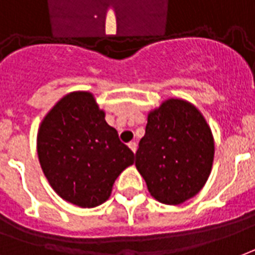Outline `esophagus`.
<instances>
[{
  "label": "esophagus",
  "instance_id": "esophagus-1",
  "mask_svg": "<svg viewBox=\"0 0 255 255\" xmlns=\"http://www.w3.org/2000/svg\"><path fill=\"white\" fill-rule=\"evenodd\" d=\"M128 147H129V148L132 150V152H136V150H137L136 142H129V143H128Z\"/></svg>",
  "mask_w": 255,
  "mask_h": 255
}]
</instances>
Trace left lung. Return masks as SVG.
I'll return each instance as SVG.
<instances>
[{"label":"left lung","mask_w":255,"mask_h":255,"mask_svg":"<svg viewBox=\"0 0 255 255\" xmlns=\"http://www.w3.org/2000/svg\"><path fill=\"white\" fill-rule=\"evenodd\" d=\"M214 154V136L199 109L170 99L148 113L135 165L154 199L177 205L205 185Z\"/></svg>","instance_id":"left-lung-1"}]
</instances>
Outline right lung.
<instances>
[{"label":"right lung","mask_w":255,"mask_h":255,"mask_svg":"<svg viewBox=\"0 0 255 255\" xmlns=\"http://www.w3.org/2000/svg\"><path fill=\"white\" fill-rule=\"evenodd\" d=\"M37 155L52 189L82 208L105 203L115 180L135 159L88 92L67 94L47 113Z\"/></svg>","instance_id":"add662e5"}]
</instances>
